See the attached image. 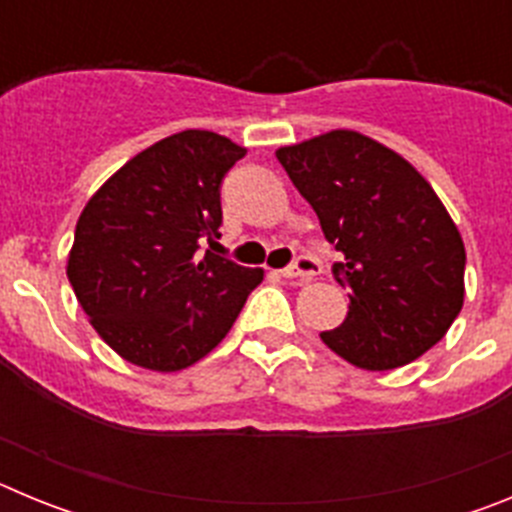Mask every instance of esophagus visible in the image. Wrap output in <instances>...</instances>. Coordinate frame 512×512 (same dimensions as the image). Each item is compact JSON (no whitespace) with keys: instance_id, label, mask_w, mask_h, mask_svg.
<instances>
[{"instance_id":"esophagus-1","label":"esophagus","mask_w":512,"mask_h":512,"mask_svg":"<svg viewBox=\"0 0 512 512\" xmlns=\"http://www.w3.org/2000/svg\"><path fill=\"white\" fill-rule=\"evenodd\" d=\"M320 271V264L312 256H297L292 264L287 266V269H282V277L284 279H295V282H310L312 277H318Z\"/></svg>"}]
</instances>
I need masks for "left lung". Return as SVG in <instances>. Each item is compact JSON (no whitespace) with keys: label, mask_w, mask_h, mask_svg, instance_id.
I'll return each instance as SVG.
<instances>
[{"label":"left lung","mask_w":512,"mask_h":512,"mask_svg":"<svg viewBox=\"0 0 512 512\" xmlns=\"http://www.w3.org/2000/svg\"><path fill=\"white\" fill-rule=\"evenodd\" d=\"M343 253L333 277L351 289L348 315L320 333L354 366L387 372L436 346L464 305L467 253L431 184L402 156L354 130L277 151Z\"/></svg>","instance_id":"obj_1"}]
</instances>
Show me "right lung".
<instances>
[{"mask_svg":"<svg viewBox=\"0 0 512 512\" xmlns=\"http://www.w3.org/2000/svg\"><path fill=\"white\" fill-rule=\"evenodd\" d=\"M243 156L223 135L184 130L130 158L81 212L69 282L130 364L179 372L200 361L264 279L215 253L220 187Z\"/></svg>","mask_w":512,"mask_h":512,"instance_id":"add662e5","label":"right lung"}]
</instances>
